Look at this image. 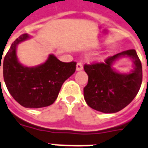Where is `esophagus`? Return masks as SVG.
<instances>
[{"instance_id":"34e87169","label":"esophagus","mask_w":148,"mask_h":148,"mask_svg":"<svg viewBox=\"0 0 148 148\" xmlns=\"http://www.w3.org/2000/svg\"><path fill=\"white\" fill-rule=\"evenodd\" d=\"M83 69V64L82 62H78V63H77V66H76V70H77V71H82Z\"/></svg>"}]
</instances>
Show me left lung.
<instances>
[{
  "label": "left lung",
  "mask_w": 148,
  "mask_h": 148,
  "mask_svg": "<svg viewBox=\"0 0 148 148\" xmlns=\"http://www.w3.org/2000/svg\"><path fill=\"white\" fill-rule=\"evenodd\" d=\"M125 54L134 59L135 68L130 74H119L111 64ZM84 70L88 76L84 98L91 108L103 113H115L125 108L137 95L142 83V65L134 49L110 56L103 62L86 63Z\"/></svg>",
  "instance_id": "left-lung-1"
}]
</instances>
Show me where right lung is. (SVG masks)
Masks as SVG:
<instances>
[{"mask_svg":"<svg viewBox=\"0 0 148 148\" xmlns=\"http://www.w3.org/2000/svg\"><path fill=\"white\" fill-rule=\"evenodd\" d=\"M29 38L20 35L11 45L2 63L4 81L15 100L27 108H40L52 104L62 85L75 72L77 63L61 62L53 55L43 64L27 67L18 63L16 46ZM0 62V70H1ZM1 81V78H0Z\"/></svg>","mask_w":148,"mask_h":148,"instance_id":"right-lung-1","label":"right lung"}]
</instances>
